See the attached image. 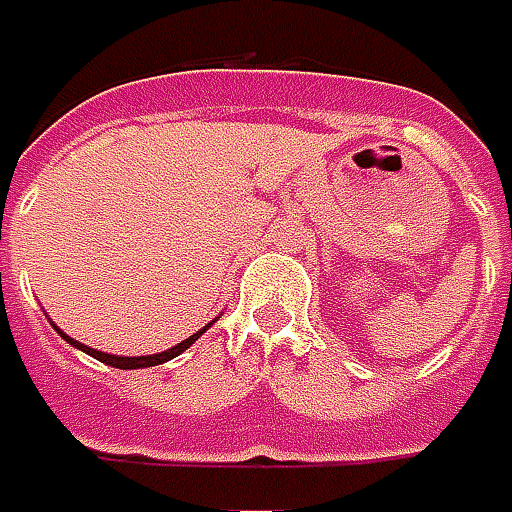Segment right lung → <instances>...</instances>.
I'll return each instance as SVG.
<instances>
[{"label":"right lung","mask_w":512,"mask_h":512,"mask_svg":"<svg viewBox=\"0 0 512 512\" xmlns=\"http://www.w3.org/2000/svg\"><path fill=\"white\" fill-rule=\"evenodd\" d=\"M207 328H210V325H207ZM207 328H204V330H207ZM204 330H198V333H193L190 339H184L182 344L170 347V350H165V353H156V356H134V358H131V356H109V353L92 350V347H86V344H81V342H72V339H69L66 333H61V330H58V333H61V336H64L66 342L72 344V347H78V350L89 353V356L97 358V361H103V364H109V367H117V370H139V367H156V364H165V361H170V358H176L179 353H184V350H187L190 344L196 342V339L201 336V333H204Z\"/></svg>","instance_id":"1"}]
</instances>
